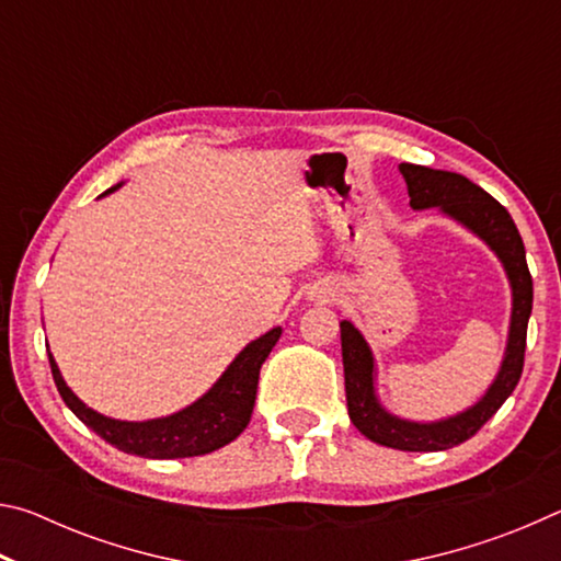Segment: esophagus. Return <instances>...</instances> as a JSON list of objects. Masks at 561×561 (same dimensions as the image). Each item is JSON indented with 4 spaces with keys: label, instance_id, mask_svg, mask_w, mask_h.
<instances>
[{
    "label": "esophagus",
    "instance_id": "34e87169",
    "mask_svg": "<svg viewBox=\"0 0 561 561\" xmlns=\"http://www.w3.org/2000/svg\"><path fill=\"white\" fill-rule=\"evenodd\" d=\"M321 297H327V299H329V294H321ZM331 297H334V294H331Z\"/></svg>",
    "mask_w": 561,
    "mask_h": 561
}]
</instances>
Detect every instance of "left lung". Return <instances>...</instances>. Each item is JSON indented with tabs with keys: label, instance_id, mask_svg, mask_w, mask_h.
<instances>
[{
	"label": "left lung",
	"instance_id": "1",
	"mask_svg": "<svg viewBox=\"0 0 561 561\" xmlns=\"http://www.w3.org/2000/svg\"><path fill=\"white\" fill-rule=\"evenodd\" d=\"M398 173L405 180L413 210L435 207L443 217L458 222L490 247V252L505 270L512 294L505 354H502L495 378L472 405L438 417V421H413V417L388 411L378 398V366L371 346L351 321L344 319L339 324L351 423L356 425L360 435L378 445H386V448L435 453L472 438L515 391L522 376V364H525L527 321L531 314V277L527 270L525 244H522L515 220L480 185L470 183L465 175L450 173V170H433L411 163L398 165Z\"/></svg>",
	"mask_w": 561,
	"mask_h": 561
}]
</instances>
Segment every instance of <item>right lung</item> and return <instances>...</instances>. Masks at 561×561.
<instances>
[{
	"label": "right lung",
	"mask_w": 561,
	"mask_h": 561,
	"mask_svg": "<svg viewBox=\"0 0 561 561\" xmlns=\"http://www.w3.org/2000/svg\"><path fill=\"white\" fill-rule=\"evenodd\" d=\"M121 185L123 183L108 187L99 197L116 193ZM279 336L282 327H274L267 334L250 341L232 358V364L225 368L222 376L197 401L180 408L175 413L163 417H148V421H118V417H108L93 411V408H89L66 386L51 351L49 364L54 383L59 388L64 403L71 408L81 423H87L93 433L101 435L113 448L150 460L195 458V455L213 453L222 448V445L232 443L247 428L254 408V398H257L260 368Z\"/></svg>",
	"instance_id": "add662e5"
}]
</instances>
